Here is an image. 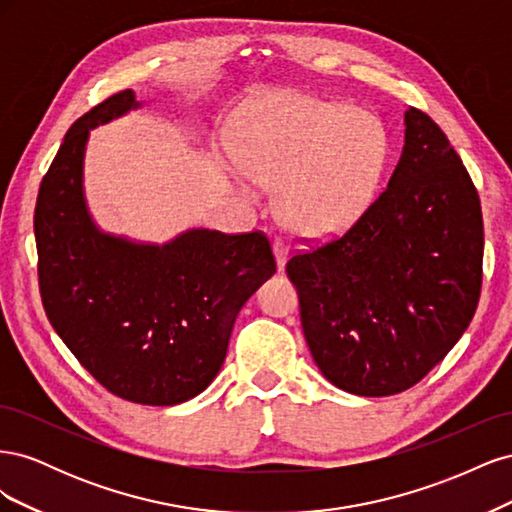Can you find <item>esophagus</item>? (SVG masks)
Returning <instances> with one entry per match:
<instances>
[{
    "label": "esophagus",
    "mask_w": 512,
    "mask_h": 512,
    "mask_svg": "<svg viewBox=\"0 0 512 512\" xmlns=\"http://www.w3.org/2000/svg\"><path fill=\"white\" fill-rule=\"evenodd\" d=\"M273 254H275V260H277V269L284 271L286 258H288V247L280 239L273 241Z\"/></svg>",
    "instance_id": "esophagus-1"
}]
</instances>
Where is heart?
I'll use <instances>...</instances> for the list:
<instances>
[{
	"mask_svg": "<svg viewBox=\"0 0 512 512\" xmlns=\"http://www.w3.org/2000/svg\"><path fill=\"white\" fill-rule=\"evenodd\" d=\"M386 153L382 123L363 108L277 94L247 117L239 141L243 170L232 181L252 203L256 183L277 188V209L290 230L331 237L369 207Z\"/></svg>",
	"mask_w": 512,
	"mask_h": 512,
	"instance_id": "1",
	"label": "heart"
}]
</instances>
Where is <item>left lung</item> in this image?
Wrapping results in <instances>:
<instances>
[{
    "mask_svg": "<svg viewBox=\"0 0 512 512\" xmlns=\"http://www.w3.org/2000/svg\"><path fill=\"white\" fill-rule=\"evenodd\" d=\"M389 185L342 237L286 262L301 324L337 389H410L459 342L483 284V213L446 134L418 108Z\"/></svg>",
    "mask_w": 512,
    "mask_h": 512,
    "instance_id": "left-lung-1",
    "label": "left lung"
}]
</instances>
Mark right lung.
I'll list each match as a JSON object with an SVG mask.
<instances>
[{
	"label": "right lung",
	"mask_w": 512,
	"mask_h": 512,
	"mask_svg": "<svg viewBox=\"0 0 512 512\" xmlns=\"http://www.w3.org/2000/svg\"><path fill=\"white\" fill-rule=\"evenodd\" d=\"M132 108L119 91L68 130L36 200L38 282L46 318L106 391L175 406L218 376L239 309L277 267L258 230L194 228L164 245L98 230L83 194L89 130Z\"/></svg>",
	"instance_id": "1"
}]
</instances>
